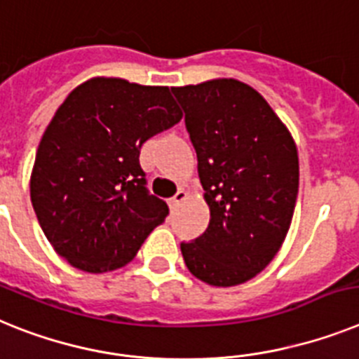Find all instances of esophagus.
<instances>
[{
  "label": "esophagus",
  "mask_w": 359,
  "mask_h": 359,
  "mask_svg": "<svg viewBox=\"0 0 359 359\" xmlns=\"http://www.w3.org/2000/svg\"><path fill=\"white\" fill-rule=\"evenodd\" d=\"M186 198H188V191H186V189H179V191H177V194H175L173 197L170 198L171 210H175V208L179 206V204L182 203V201H186Z\"/></svg>",
  "instance_id": "1"
}]
</instances>
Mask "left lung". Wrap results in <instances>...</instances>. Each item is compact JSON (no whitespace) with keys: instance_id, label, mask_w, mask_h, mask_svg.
Returning <instances> with one entry per match:
<instances>
[{"instance_id":"1","label":"left lung","mask_w":359,"mask_h":359,"mask_svg":"<svg viewBox=\"0 0 359 359\" xmlns=\"http://www.w3.org/2000/svg\"><path fill=\"white\" fill-rule=\"evenodd\" d=\"M171 91L186 113L210 206L206 231L180 252L197 279L236 287L264 270L285 243L299 188L296 142L248 83L215 78Z\"/></svg>"}]
</instances>
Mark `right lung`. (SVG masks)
I'll return each instance as SVG.
<instances>
[{
    "label": "right lung",
    "mask_w": 359,
    "mask_h": 359,
    "mask_svg": "<svg viewBox=\"0 0 359 359\" xmlns=\"http://www.w3.org/2000/svg\"><path fill=\"white\" fill-rule=\"evenodd\" d=\"M170 87L96 76L72 89L40 140L31 201L53 248L89 273L122 268L168 204L140 168L147 138L180 122Z\"/></svg>",
    "instance_id": "add662e5"
}]
</instances>
